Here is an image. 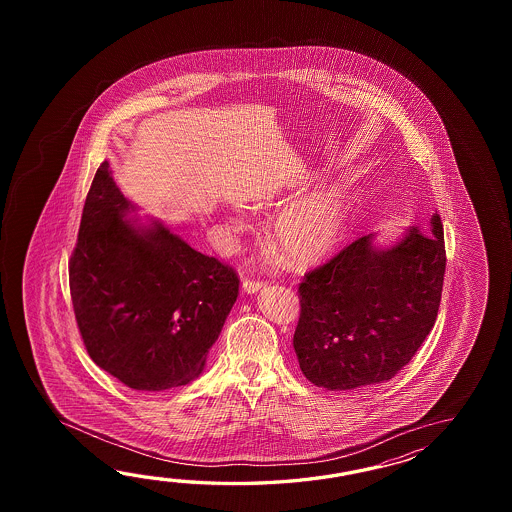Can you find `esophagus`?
Masks as SVG:
<instances>
[{
  "label": "esophagus",
  "mask_w": 512,
  "mask_h": 512,
  "mask_svg": "<svg viewBox=\"0 0 512 512\" xmlns=\"http://www.w3.org/2000/svg\"><path fill=\"white\" fill-rule=\"evenodd\" d=\"M263 285H265V283H263V282H254V280H245V282H243V285H241V287H243V291H245V293L254 294V293H258V291H261V289H263Z\"/></svg>",
  "instance_id": "obj_1"
}]
</instances>
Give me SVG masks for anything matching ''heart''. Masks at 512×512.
<instances>
[{
    "label": "heart",
    "mask_w": 512,
    "mask_h": 512,
    "mask_svg": "<svg viewBox=\"0 0 512 512\" xmlns=\"http://www.w3.org/2000/svg\"><path fill=\"white\" fill-rule=\"evenodd\" d=\"M346 201L337 188H318L283 210L274 225V238L283 256L296 265L324 260L335 251L346 229ZM229 227L245 230L240 218Z\"/></svg>",
    "instance_id": "1"
}]
</instances>
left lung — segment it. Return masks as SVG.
Listing matches in <instances>:
<instances>
[{
	"instance_id": "1",
	"label": "left lung",
	"mask_w": 512,
	"mask_h": 512,
	"mask_svg": "<svg viewBox=\"0 0 512 512\" xmlns=\"http://www.w3.org/2000/svg\"><path fill=\"white\" fill-rule=\"evenodd\" d=\"M375 238L353 241L300 283L293 346L318 388L346 392L390 381L434 327L446 267L439 214L390 247Z\"/></svg>"
}]
</instances>
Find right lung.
<instances>
[{"mask_svg": "<svg viewBox=\"0 0 512 512\" xmlns=\"http://www.w3.org/2000/svg\"><path fill=\"white\" fill-rule=\"evenodd\" d=\"M137 207L100 164L82 212L69 287L78 329L98 368L139 392L197 379L240 280Z\"/></svg>", "mask_w": 512, "mask_h": 512, "instance_id": "right-lung-1", "label": "right lung"}]
</instances>
